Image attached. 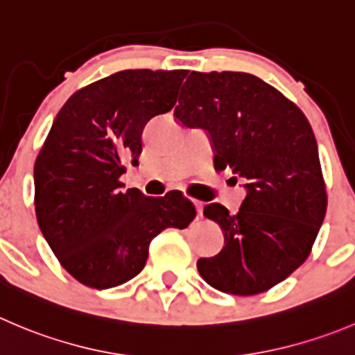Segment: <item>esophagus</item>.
<instances>
[{
  "mask_svg": "<svg viewBox=\"0 0 355 355\" xmlns=\"http://www.w3.org/2000/svg\"><path fill=\"white\" fill-rule=\"evenodd\" d=\"M192 205L196 206V209H198V216L202 215V202L201 201H196V199H192Z\"/></svg>",
  "mask_w": 355,
  "mask_h": 355,
  "instance_id": "34e87169",
  "label": "esophagus"
}]
</instances>
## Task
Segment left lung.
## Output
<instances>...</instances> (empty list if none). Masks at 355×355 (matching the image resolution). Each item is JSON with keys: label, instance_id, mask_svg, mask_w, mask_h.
I'll list each match as a JSON object with an SVG mask.
<instances>
[{"label": "left lung", "instance_id": "obj_1", "mask_svg": "<svg viewBox=\"0 0 355 355\" xmlns=\"http://www.w3.org/2000/svg\"><path fill=\"white\" fill-rule=\"evenodd\" d=\"M185 128L209 137L215 168L243 178L237 213L209 202L205 216L220 225L223 248L199 258L198 270L223 293L270 290L297 270L326 215L318 142L304 112L274 86L248 72H191L175 107Z\"/></svg>", "mask_w": 355, "mask_h": 355}]
</instances>
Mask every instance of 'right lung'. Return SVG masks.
I'll return each instance as SVG.
<instances>
[{"mask_svg": "<svg viewBox=\"0 0 355 355\" xmlns=\"http://www.w3.org/2000/svg\"><path fill=\"white\" fill-rule=\"evenodd\" d=\"M187 71H121L85 86L55 118L34 164V206L44 239L85 286L107 290L146 267L149 244L185 229L196 208L178 191H125V163L139 166L142 132L177 102Z\"/></svg>", "mask_w": 355, "mask_h": 355, "instance_id": "right-lung-1", "label": "right lung"}]
</instances>
